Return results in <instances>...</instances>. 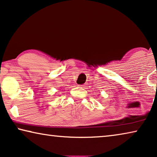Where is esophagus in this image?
<instances>
[{
    "label": "esophagus",
    "instance_id": "esophagus-1",
    "mask_svg": "<svg viewBox=\"0 0 157 157\" xmlns=\"http://www.w3.org/2000/svg\"><path fill=\"white\" fill-rule=\"evenodd\" d=\"M79 86H81V87H82V88H85V87H86V84H81V85H79Z\"/></svg>",
    "mask_w": 157,
    "mask_h": 157
}]
</instances>
